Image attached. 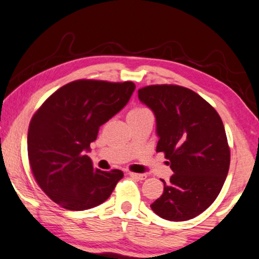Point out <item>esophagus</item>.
<instances>
[{"mask_svg":"<svg viewBox=\"0 0 259 259\" xmlns=\"http://www.w3.org/2000/svg\"><path fill=\"white\" fill-rule=\"evenodd\" d=\"M129 175H130V177H133V178L137 179V181H143V179L147 178V176L143 175V173H134V172H130Z\"/></svg>","mask_w":259,"mask_h":259,"instance_id":"obj_1","label":"esophagus"}]
</instances>
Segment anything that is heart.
Returning <instances> with one entry per match:
<instances>
[{"label":"heart","instance_id":"heart-1","mask_svg":"<svg viewBox=\"0 0 259 259\" xmlns=\"http://www.w3.org/2000/svg\"><path fill=\"white\" fill-rule=\"evenodd\" d=\"M146 111H148V110L143 109V107H136V109L130 111L129 113H142V112H146Z\"/></svg>","mask_w":259,"mask_h":259}]
</instances>
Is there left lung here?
Here are the masks:
<instances>
[{
	"label": "left lung",
	"mask_w": 259,
	"mask_h": 259,
	"mask_svg": "<svg viewBox=\"0 0 259 259\" xmlns=\"http://www.w3.org/2000/svg\"><path fill=\"white\" fill-rule=\"evenodd\" d=\"M141 103L155 114L162 152L175 175L150 204L169 221L194 219L220 194L230 169L231 153L224 123L210 104L189 88L152 84L139 90Z\"/></svg>",
	"instance_id": "1"
}]
</instances>
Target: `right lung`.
I'll return each instance as SVG.
<instances>
[{"instance_id": "obj_1", "label": "right lung", "mask_w": 259, "mask_h": 259, "mask_svg": "<svg viewBox=\"0 0 259 259\" xmlns=\"http://www.w3.org/2000/svg\"><path fill=\"white\" fill-rule=\"evenodd\" d=\"M135 83L77 80L51 94L32 117L27 135L35 182L55 203L86 210L105 202L123 178L119 169L100 171L86 152L100 125L126 105Z\"/></svg>"}]
</instances>
